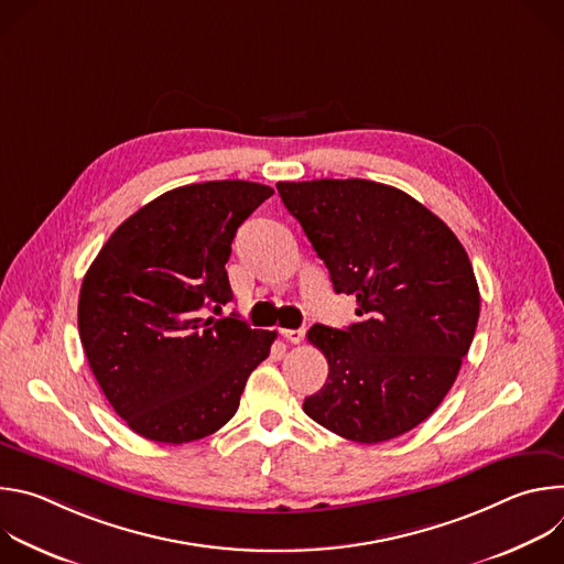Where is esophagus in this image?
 Here are the masks:
<instances>
[{"label": "esophagus", "mask_w": 564, "mask_h": 564, "mask_svg": "<svg viewBox=\"0 0 564 564\" xmlns=\"http://www.w3.org/2000/svg\"><path fill=\"white\" fill-rule=\"evenodd\" d=\"M281 335H283L288 341H292V344H301V341L305 339V328H296V330L285 328V330H281Z\"/></svg>", "instance_id": "obj_1"}]
</instances>
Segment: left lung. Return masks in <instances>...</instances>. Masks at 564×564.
<instances>
[{
	"label": "left lung",
	"mask_w": 564,
	"mask_h": 564,
	"mask_svg": "<svg viewBox=\"0 0 564 564\" xmlns=\"http://www.w3.org/2000/svg\"><path fill=\"white\" fill-rule=\"evenodd\" d=\"M357 324L312 326L328 379L303 411L324 429L379 444L422 424L451 390L479 318V290L448 225L406 192L348 178L276 183Z\"/></svg>",
	"instance_id": "1"
}]
</instances>
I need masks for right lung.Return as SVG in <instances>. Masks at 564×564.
<instances>
[{
    "label": "right lung",
    "mask_w": 564,
    "mask_h": 564,
    "mask_svg": "<svg viewBox=\"0 0 564 564\" xmlns=\"http://www.w3.org/2000/svg\"><path fill=\"white\" fill-rule=\"evenodd\" d=\"M272 187L209 181L165 192L129 216L85 274L77 328L113 411L160 444L203 440L238 411L276 333L223 312L236 229Z\"/></svg>",
    "instance_id": "add662e5"
}]
</instances>
